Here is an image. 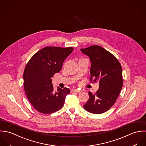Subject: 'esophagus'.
<instances>
[{"label": "esophagus", "instance_id": "esophagus-1", "mask_svg": "<svg viewBox=\"0 0 146 146\" xmlns=\"http://www.w3.org/2000/svg\"><path fill=\"white\" fill-rule=\"evenodd\" d=\"M82 91V90H79L78 89H76V88H73L72 90V92H76L77 93H78V92H81Z\"/></svg>", "mask_w": 146, "mask_h": 146}]
</instances>
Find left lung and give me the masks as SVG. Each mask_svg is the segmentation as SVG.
Wrapping results in <instances>:
<instances>
[{"label": "left lung", "mask_w": 146, "mask_h": 146, "mask_svg": "<svg viewBox=\"0 0 146 146\" xmlns=\"http://www.w3.org/2000/svg\"><path fill=\"white\" fill-rule=\"evenodd\" d=\"M81 51L90 59V81L99 82V88L95 94L88 92L89 98L84 108L94 114L103 113L113 106L122 88L121 65L111 53L99 46Z\"/></svg>", "instance_id": "8db88e82"}]
</instances>
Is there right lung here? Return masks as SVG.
I'll use <instances>...</instances> for the list:
<instances>
[{
  "label": "right lung",
  "instance_id": "add662e5",
  "mask_svg": "<svg viewBox=\"0 0 146 146\" xmlns=\"http://www.w3.org/2000/svg\"><path fill=\"white\" fill-rule=\"evenodd\" d=\"M73 51V47H46L35 54L27 64L23 75L24 90L38 112L50 114L63 107L70 90L58 88L54 91L52 77L61 70L64 61Z\"/></svg>",
  "mask_w": 146,
  "mask_h": 146
}]
</instances>
